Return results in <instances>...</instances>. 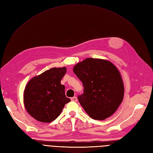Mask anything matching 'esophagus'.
<instances>
[{"label": "esophagus", "instance_id": "1", "mask_svg": "<svg viewBox=\"0 0 153 153\" xmlns=\"http://www.w3.org/2000/svg\"><path fill=\"white\" fill-rule=\"evenodd\" d=\"M71 100L73 101H77V98L76 97H73V98H71Z\"/></svg>", "mask_w": 153, "mask_h": 153}]
</instances>
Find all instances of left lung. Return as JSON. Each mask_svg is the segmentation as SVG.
<instances>
[{
    "label": "left lung",
    "mask_w": 153,
    "mask_h": 153,
    "mask_svg": "<svg viewBox=\"0 0 153 153\" xmlns=\"http://www.w3.org/2000/svg\"><path fill=\"white\" fill-rule=\"evenodd\" d=\"M73 70L84 85V93L78 100L89 117L102 121L114 114L124 93L117 67L107 60L87 58L77 63Z\"/></svg>",
    "instance_id": "1"
}]
</instances>
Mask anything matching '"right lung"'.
<instances>
[{
  "label": "right lung",
  "instance_id": "1",
  "mask_svg": "<svg viewBox=\"0 0 153 153\" xmlns=\"http://www.w3.org/2000/svg\"><path fill=\"white\" fill-rule=\"evenodd\" d=\"M66 68H53L28 82L24 92V103L28 114L37 121L50 123L61 114L71 100L61 84Z\"/></svg>",
  "mask_w": 153,
  "mask_h": 153
}]
</instances>
